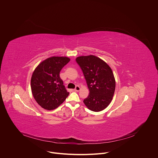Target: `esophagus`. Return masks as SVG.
Wrapping results in <instances>:
<instances>
[{
  "mask_svg": "<svg viewBox=\"0 0 158 158\" xmlns=\"http://www.w3.org/2000/svg\"><path fill=\"white\" fill-rule=\"evenodd\" d=\"M74 90H75V91H79V90H80V86H76V87H75V89Z\"/></svg>",
  "mask_w": 158,
  "mask_h": 158,
  "instance_id": "esophagus-1",
  "label": "esophagus"
}]
</instances>
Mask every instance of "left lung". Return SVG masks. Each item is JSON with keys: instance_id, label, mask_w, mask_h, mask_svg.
I'll list each match as a JSON object with an SVG mask.
<instances>
[{"instance_id": "1", "label": "left lung", "mask_w": 158, "mask_h": 158, "mask_svg": "<svg viewBox=\"0 0 158 158\" xmlns=\"http://www.w3.org/2000/svg\"><path fill=\"white\" fill-rule=\"evenodd\" d=\"M76 61L81 69L89 94L83 101L90 111L99 112L105 110L113 100L115 80L111 68L94 55L80 56Z\"/></svg>"}]
</instances>
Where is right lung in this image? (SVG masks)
<instances>
[{"label":"right lung","mask_w":158,"mask_h":158,"mask_svg":"<svg viewBox=\"0 0 158 158\" xmlns=\"http://www.w3.org/2000/svg\"><path fill=\"white\" fill-rule=\"evenodd\" d=\"M66 56H52L35 69L31 78L33 96L43 108L53 110L62 104L69 94L60 77L62 68L70 61Z\"/></svg>","instance_id":"add662e5"}]
</instances>
